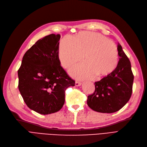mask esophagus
Returning a JSON list of instances; mask_svg holds the SVG:
<instances>
[{"mask_svg":"<svg viewBox=\"0 0 147 147\" xmlns=\"http://www.w3.org/2000/svg\"><path fill=\"white\" fill-rule=\"evenodd\" d=\"M81 84V82L80 81H76V82H75V85L76 86H80Z\"/></svg>","mask_w":147,"mask_h":147,"instance_id":"esophagus-1","label":"esophagus"}]
</instances>
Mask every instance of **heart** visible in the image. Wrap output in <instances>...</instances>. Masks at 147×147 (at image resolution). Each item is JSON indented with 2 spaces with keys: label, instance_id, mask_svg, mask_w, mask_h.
Segmentation results:
<instances>
[{
  "label": "heart",
  "instance_id": "1",
  "mask_svg": "<svg viewBox=\"0 0 147 147\" xmlns=\"http://www.w3.org/2000/svg\"><path fill=\"white\" fill-rule=\"evenodd\" d=\"M82 56L84 63L70 71L79 79L106 76L115 69L119 59L115 43L98 33L80 32L73 39L66 36L60 41L59 58L65 68L81 61Z\"/></svg>",
  "mask_w": 147,
  "mask_h": 147
}]
</instances>
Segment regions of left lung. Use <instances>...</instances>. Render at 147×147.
<instances>
[{"instance_id": "obj_1", "label": "left lung", "mask_w": 147, "mask_h": 147, "mask_svg": "<svg viewBox=\"0 0 147 147\" xmlns=\"http://www.w3.org/2000/svg\"><path fill=\"white\" fill-rule=\"evenodd\" d=\"M117 50L120 59L115 69L95 82L94 92L88 96V106L94 111L102 113L118 111L131 96L134 76L130 61L119 43Z\"/></svg>"}]
</instances>
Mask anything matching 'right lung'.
Returning a JSON list of instances; mask_svg holds the SVG:
<instances>
[{
	"instance_id": "1",
	"label": "right lung",
	"mask_w": 147,
	"mask_h": 147,
	"mask_svg": "<svg viewBox=\"0 0 147 147\" xmlns=\"http://www.w3.org/2000/svg\"><path fill=\"white\" fill-rule=\"evenodd\" d=\"M59 34L38 40L25 53L18 70V89L30 109L47 115L59 111L65 104V91L75 85L61 66Z\"/></svg>"
}]
</instances>
